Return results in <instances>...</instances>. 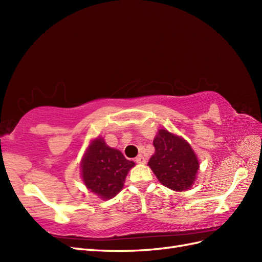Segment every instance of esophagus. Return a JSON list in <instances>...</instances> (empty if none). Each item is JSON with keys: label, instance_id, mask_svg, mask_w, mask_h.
<instances>
[{"label": "esophagus", "instance_id": "obj_1", "mask_svg": "<svg viewBox=\"0 0 262 262\" xmlns=\"http://www.w3.org/2000/svg\"><path fill=\"white\" fill-rule=\"evenodd\" d=\"M136 163H138V164H145V163H146L145 157H144L143 155L140 154L139 156L136 157Z\"/></svg>", "mask_w": 262, "mask_h": 262}]
</instances>
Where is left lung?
Returning a JSON list of instances; mask_svg holds the SVG:
<instances>
[{"mask_svg":"<svg viewBox=\"0 0 262 262\" xmlns=\"http://www.w3.org/2000/svg\"><path fill=\"white\" fill-rule=\"evenodd\" d=\"M153 145L155 153L147 165L161 184L175 191H185L192 187L199 170V161L188 142L161 129Z\"/></svg>","mask_w":262,"mask_h":262,"instance_id":"left-lung-1","label":"left lung"}]
</instances>
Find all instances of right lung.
Instances as JSON below:
<instances>
[{
  "label": "right lung",
  "mask_w": 262,
  "mask_h": 262,
  "mask_svg": "<svg viewBox=\"0 0 262 262\" xmlns=\"http://www.w3.org/2000/svg\"><path fill=\"white\" fill-rule=\"evenodd\" d=\"M136 165L116 148L109 147L104 139L91 142L81 162L82 178L87 189L102 200H109L123 188L128 171Z\"/></svg>",
  "instance_id": "1"
}]
</instances>
